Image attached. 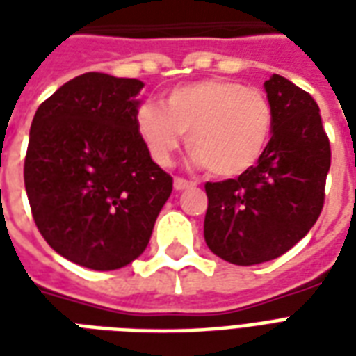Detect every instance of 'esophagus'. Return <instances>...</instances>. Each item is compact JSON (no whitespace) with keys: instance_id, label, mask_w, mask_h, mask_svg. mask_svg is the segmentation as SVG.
Instances as JSON below:
<instances>
[{"instance_id":"esophagus-1","label":"esophagus","mask_w":356,"mask_h":356,"mask_svg":"<svg viewBox=\"0 0 356 356\" xmlns=\"http://www.w3.org/2000/svg\"><path fill=\"white\" fill-rule=\"evenodd\" d=\"M173 186H175V191H186V188H193V186H196V183H193V181H186V179L175 177L173 179Z\"/></svg>"}]
</instances>
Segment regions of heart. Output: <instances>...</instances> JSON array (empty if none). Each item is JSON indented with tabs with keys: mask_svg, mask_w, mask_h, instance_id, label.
<instances>
[{
	"mask_svg": "<svg viewBox=\"0 0 356 356\" xmlns=\"http://www.w3.org/2000/svg\"><path fill=\"white\" fill-rule=\"evenodd\" d=\"M273 122L265 93L219 78L175 88L163 106L143 102L135 112L137 131L156 163L170 165L181 135H186L194 162L217 177L254 168L267 148Z\"/></svg>",
	"mask_w": 356,
	"mask_h": 356,
	"instance_id": "obj_1",
	"label": "heart"
}]
</instances>
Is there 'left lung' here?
<instances>
[{"instance_id":"left-lung-1","label":"left lung","mask_w":356,"mask_h":356,"mask_svg":"<svg viewBox=\"0 0 356 356\" xmlns=\"http://www.w3.org/2000/svg\"><path fill=\"white\" fill-rule=\"evenodd\" d=\"M273 137L254 168L238 179L206 183L208 248L234 265L270 261L311 231L324 206L330 140L318 104L278 74L265 81Z\"/></svg>"}]
</instances>
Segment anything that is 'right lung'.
Returning <instances> with one entry per match:
<instances>
[{
    "mask_svg": "<svg viewBox=\"0 0 356 356\" xmlns=\"http://www.w3.org/2000/svg\"><path fill=\"white\" fill-rule=\"evenodd\" d=\"M143 88L133 78L81 74L32 120L24 186L35 227L81 267L114 270L137 259L173 188L137 131Z\"/></svg>",
    "mask_w": 356,
    "mask_h": 356,
    "instance_id": "obj_1",
    "label": "right lung"
}]
</instances>
